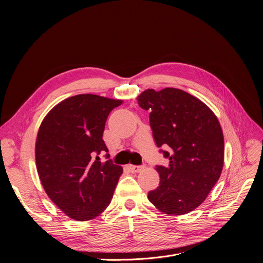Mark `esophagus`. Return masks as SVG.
I'll return each instance as SVG.
<instances>
[{"label":"esophagus","instance_id":"1","mask_svg":"<svg viewBox=\"0 0 263 263\" xmlns=\"http://www.w3.org/2000/svg\"><path fill=\"white\" fill-rule=\"evenodd\" d=\"M129 170L132 173H140L142 170H144L146 166L145 165H129Z\"/></svg>","mask_w":263,"mask_h":263}]
</instances>
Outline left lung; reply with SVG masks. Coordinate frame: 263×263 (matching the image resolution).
Instances as JSON below:
<instances>
[{
    "mask_svg": "<svg viewBox=\"0 0 263 263\" xmlns=\"http://www.w3.org/2000/svg\"><path fill=\"white\" fill-rule=\"evenodd\" d=\"M149 110L150 127L166 166L157 165L159 186L148 193L158 210L186 214L200 205L222 174L224 135L217 117L202 101L181 89H147L137 97Z\"/></svg>",
    "mask_w": 263,
    "mask_h": 263,
    "instance_id": "1",
    "label": "left lung"
}]
</instances>
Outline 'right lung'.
Here are the masks:
<instances>
[{
  "instance_id": "add662e5",
  "label": "right lung",
  "mask_w": 263,
  "mask_h": 263,
  "mask_svg": "<svg viewBox=\"0 0 263 263\" xmlns=\"http://www.w3.org/2000/svg\"><path fill=\"white\" fill-rule=\"evenodd\" d=\"M121 103L77 95L55 105L39 127L35 158L41 184L50 199L78 222L92 219L107 208L122 174L112 160L99 158L108 153L102 140L106 118Z\"/></svg>"
}]
</instances>
